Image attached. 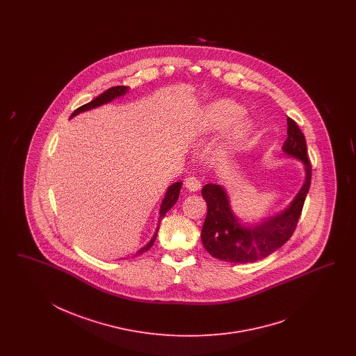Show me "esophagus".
Returning a JSON list of instances; mask_svg holds the SVG:
<instances>
[{
  "label": "esophagus",
  "instance_id": "34e87169",
  "mask_svg": "<svg viewBox=\"0 0 356 356\" xmlns=\"http://www.w3.org/2000/svg\"><path fill=\"white\" fill-rule=\"evenodd\" d=\"M184 185H185V188H186L188 191L197 192V191H200V188H201V181H200L197 177H194V176H189V177H186V179L184 180Z\"/></svg>",
  "mask_w": 356,
  "mask_h": 356
}]
</instances>
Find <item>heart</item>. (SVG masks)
Segmentation results:
<instances>
[{
  "mask_svg": "<svg viewBox=\"0 0 356 356\" xmlns=\"http://www.w3.org/2000/svg\"><path fill=\"white\" fill-rule=\"evenodd\" d=\"M243 108L228 99H219L210 103L201 115V125L207 131L218 130L229 124L223 137V147L232 149L248 138L250 124L245 119H237Z\"/></svg>",
  "mask_w": 356,
  "mask_h": 356,
  "instance_id": "heart-1",
  "label": "heart"
}]
</instances>
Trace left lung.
<instances>
[{"instance_id":"obj_1","label":"left lung","mask_w":356,"mask_h":356,"mask_svg":"<svg viewBox=\"0 0 356 356\" xmlns=\"http://www.w3.org/2000/svg\"><path fill=\"white\" fill-rule=\"evenodd\" d=\"M282 149L287 155L302 162L305 180L290 206L278 216H269L253 226H244L234 216L223 186L206 184L202 188L207 216L201 238L206 250L213 257L234 264L254 262L268 257L290 240L298 226L312 179V165L307 154L305 137L298 124L290 118H287V140Z\"/></svg>"}]
</instances>
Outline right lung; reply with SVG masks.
<instances>
[{"instance_id":"1","label":"right lung","mask_w":356,"mask_h":356,"mask_svg":"<svg viewBox=\"0 0 356 356\" xmlns=\"http://www.w3.org/2000/svg\"><path fill=\"white\" fill-rule=\"evenodd\" d=\"M127 91H128V87L127 86L111 87V88L106 90L103 94H100L99 97H95L94 100H91L90 103H87V104L82 106V107L76 108V111L72 113L70 118H74V116H76V115L81 113V112H85V111H88V109L99 107V106H102V104H106L108 102L113 100L115 97H121V95L127 94ZM181 184L183 183H180V181L173 183L172 185L167 189L165 195H164V200H163L162 206H161V210H159L161 216H159V225H158V226H161V220H162L163 216L167 214V211H168V210L176 204V201L179 200ZM158 229H159V227H156V231H155L152 238H151L150 241H149L143 248H140V250L136 253V256H140V254L147 252V250L152 247V244H154V241H155V238H156V235H158Z\"/></svg>"}]
</instances>
